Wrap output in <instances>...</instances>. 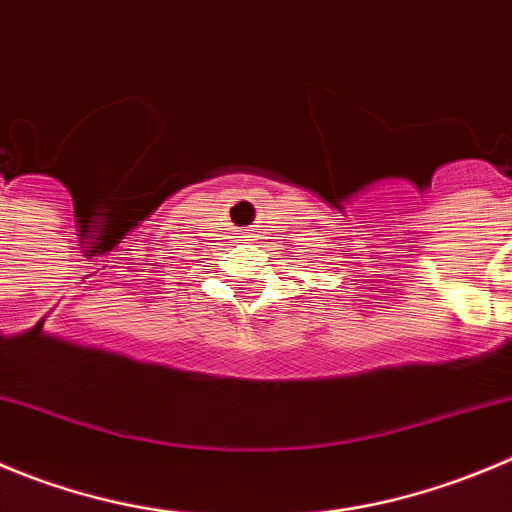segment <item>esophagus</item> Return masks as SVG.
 <instances>
[{"label": "esophagus", "instance_id": "esophagus-1", "mask_svg": "<svg viewBox=\"0 0 512 512\" xmlns=\"http://www.w3.org/2000/svg\"><path fill=\"white\" fill-rule=\"evenodd\" d=\"M242 237H255V234H252V229H245V232H242Z\"/></svg>", "mask_w": 512, "mask_h": 512}]
</instances>
